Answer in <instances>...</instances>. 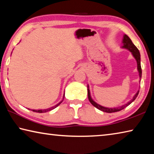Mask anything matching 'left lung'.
<instances>
[{"label": "left lung", "mask_w": 154, "mask_h": 154, "mask_svg": "<svg viewBox=\"0 0 154 154\" xmlns=\"http://www.w3.org/2000/svg\"><path fill=\"white\" fill-rule=\"evenodd\" d=\"M123 46L122 48L128 49V50L131 52L132 56L134 57V58L136 59L137 62V69L139 71V77L140 78H141L142 76V70H141V66H140V52L139 51V49H137V48L135 46L133 43L132 42V41L130 38L128 36L126 35H124V38H123ZM139 91H138L137 92L136 94L134 96L133 98L132 99L130 102L128 103L127 104L124 105H122L119 107H115V108H108V107H105V106H103L98 104L96 103L92 100V98H91L90 96V90H89V86L88 85V99H89L90 102L93 106H94L96 108H97L99 110L102 111L103 112H106V113H113V112H117V111H119L124 109L125 107H126L127 106H128L130 104H131L133 101L136 99L137 97L138 94H139Z\"/></svg>", "instance_id": "1"}]
</instances>
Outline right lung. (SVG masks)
Returning a JSON list of instances; mask_svg holds the SVG:
<instances>
[{
	"instance_id": "add662e5",
	"label": "right lung",
	"mask_w": 154,
	"mask_h": 154,
	"mask_svg": "<svg viewBox=\"0 0 154 154\" xmlns=\"http://www.w3.org/2000/svg\"><path fill=\"white\" fill-rule=\"evenodd\" d=\"M64 96H63V100H64ZM63 100H62V101H60V102L59 103L57 104L56 105L52 106V107H51V108H49V109H43V110H35V109H32V111H34V112H37V113H45V112L49 111L52 110V109H55L56 107H57V106H58V105H60L62 101H63Z\"/></svg>"
}]
</instances>
